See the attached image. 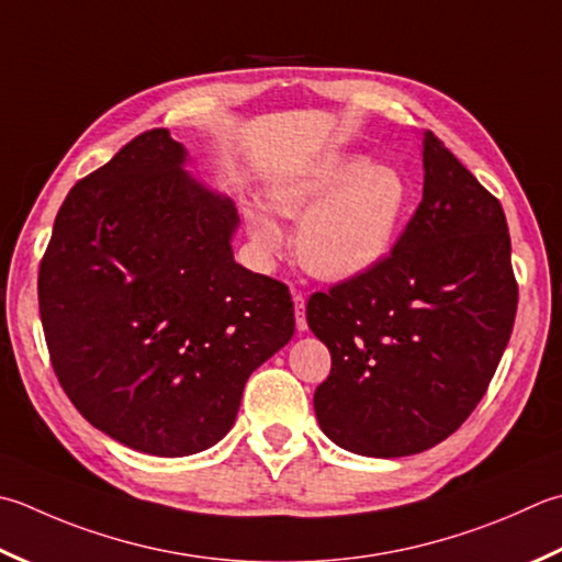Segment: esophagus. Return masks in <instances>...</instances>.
<instances>
[{
  "label": "esophagus",
  "instance_id": "esophagus-1",
  "mask_svg": "<svg viewBox=\"0 0 562 562\" xmlns=\"http://www.w3.org/2000/svg\"><path fill=\"white\" fill-rule=\"evenodd\" d=\"M292 302H294V322H296V331H306V310H304V296H302L300 292H294Z\"/></svg>",
  "mask_w": 562,
  "mask_h": 562
}]
</instances>
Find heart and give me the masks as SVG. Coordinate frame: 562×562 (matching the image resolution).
<instances>
[{
	"label": "heart",
	"instance_id": "1",
	"mask_svg": "<svg viewBox=\"0 0 562 562\" xmlns=\"http://www.w3.org/2000/svg\"><path fill=\"white\" fill-rule=\"evenodd\" d=\"M268 202L278 214L300 218L294 248L306 270L324 280H348L378 266L390 250L409 187L392 165L326 153L274 182ZM248 231L262 256L282 248L280 226L258 206L248 212Z\"/></svg>",
	"mask_w": 562,
	"mask_h": 562
}]
</instances>
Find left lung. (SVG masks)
I'll return each mask as SVG.
<instances>
[{
  "label": "left lung",
  "mask_w": 562,
  "mask_h": 562,
  "mask_svg": "<svg viewBox=\"0 0 562 562\" xmlns=\"http://www.w3.org/2000/svg\"><path fill=\"white\" fill-rule=\"evenodd\" d=\"M516 304L499 200L428 131L424 200L390 256L306 302V324L331 350L314 392L322 431L372 458L446 441L485 397Z\"/></svg>",
  "instance_id": "obj_1"
}]
</instances>
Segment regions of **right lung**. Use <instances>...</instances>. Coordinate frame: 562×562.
Here are the masks:
<instances>
[{
    "mask_svg": "<svg viewBox=\"0 0 562 562\" xmlns=\"http://www.w3.org/2000/svg\"><path fill=\"white\" fill-rule=\"evenodd\" d=\"M168 128L65 196L38 270L50 366L75 409L140 453L192 456L234 426L250 372L294 334L288 284L234 260L226 196Z\"/></svg>",
    "mask_w": 562,
    "mask_h": 562,
    "instance_id": "1",
    "label": "right lung"
}]
</instances>
